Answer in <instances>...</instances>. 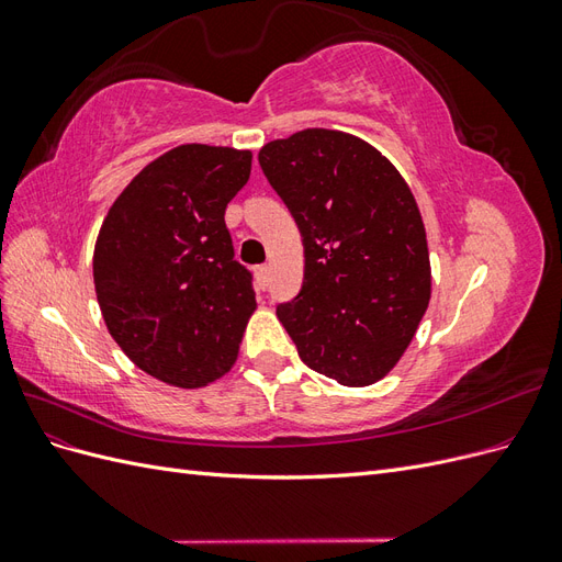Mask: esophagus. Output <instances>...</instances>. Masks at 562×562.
Listing matches in <instances>:
<instances>
[{
	"label": "esophagus",
	"instance_id": "obj_1",
	"mask_svg": "<svg viewBox=\"0 0 562 562\" xmlns=\"http://www.w3.org/2000/svg\"><path fill=\"white\" fill-rule=\"evenodd\" d=\"M255 274H258L260 288H262V291H265V285H267V279H269V267H267V265H260L258 269H255Z\"/></svg>",
	"mask_w": 562,
	"mask_h": 562
}]
</instances>
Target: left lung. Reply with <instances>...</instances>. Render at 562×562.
<instances>
[{
  "mask_svg": "<svg viewBox=\"0 0 562 562\" xmlns=\"http://www.w3.org/2000/svg\"><path fill=\"white\" fill-rule=\"evenodd\" d=\"M258 161L302 234V288L277 307L300 359L345 386L382 380L431 297L411 187L375 147L342 131H300L267 143Z\"/></svg>",
  "mask_w": 562,
  "mask_h": 562,
  "instance_id": "left-lung-1",
  "label": "left lung"
}]
</instances>
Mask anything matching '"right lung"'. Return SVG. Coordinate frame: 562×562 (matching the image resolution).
<instances>
[{"mask_svg": "<svg viewBox=\"0 0 562 562\" xmlns=\"http://www.w3.org/2000/svg\"><path fill=\"white\" fill-rule=\"evenodd\" d=\"M250 159L246 149L180 145L131 180L100 227V312L128 359L161 382L203 386L239 353L255 291L234 260L225 209Z\"/></svg>", "mask_w": 562, "mask_h": 562, "instance_id": "right-lung-1", "label": "right lung"}]
</instances>
